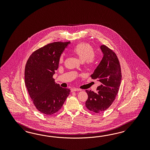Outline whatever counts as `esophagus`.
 Segmentation results:
<instances>
[{
	"label": "esophagus",
	"instance_id": "obj_1",
	"mask_svg": "<svg viewBox=\"0 0 150 150\" xmlns=\"http://www.w3.org/2000/svg\"><path fill=\"white\" fill-rule=\"evenodd\" d=\"M81 91V90L79 89V88H73L71 89V92H74V91Z\"/></svg>",
	"mask_w": 150,
	"mask_h": 150
}]
</instances>
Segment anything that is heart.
Wrapping results in <instances>:
<instances>
[{
    "instance_id": "heart-1",
    "label": "heart",
    "mask_w": 150,
    "mask_h": 150,
    "mask_svg": "<svg viewBox=\"0 0 150 150\" xmlns=\"http://www.w3.org/2000/svg\"><path fill=\"white\" fill-rule=\"evenodd\" d=\"M74 53L77 55L82 62H86L88 65H91L95 62V50L92 45L87 43H80L73 48ZM64 61V55L59 57L60 63Z\"/></svg>"
}]
</instances>
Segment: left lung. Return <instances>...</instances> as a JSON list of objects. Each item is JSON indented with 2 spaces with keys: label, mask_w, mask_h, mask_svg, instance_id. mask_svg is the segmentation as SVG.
<instances>
[{
  "label": "left lung",
  "mask_w": 150,
  "mask_h": 150,
  "mask_svg": "<svg viewBox=\"0 0 150 150\" xmlns=\"http://www.w3.org/2000/svg\"><path fill=\"white\" fill-rule=\"evenodd\" d=\"M100 48L103 57L91 77L97 79L100 85L97 87L96 93L86 90L88 95L86 107L95 113L104 112L113 103L122 80L120 65L116 54L106 45Z\"/></svg>",
  "instance_id": "1"
}]
</instances>
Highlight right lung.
<instances>
[{
  "label": "right lung",
  "mask_w": 150,
  "mask_h": 150,
  "mask_svg": "<svg viewBox=\"0 0 150 150\" xmlns=\"http://www.w3.org/2000/svg\"><path fill=\"white\" fill-rule=\"evenodd\" d=\"M70 42L49 43L33 52L25 69V83L37 110L52 115L61 109L70 90L56 83L53 76L59 57Z\"/></svg>",
  "instance_id": "right-lung-1"
}]
</instances>
